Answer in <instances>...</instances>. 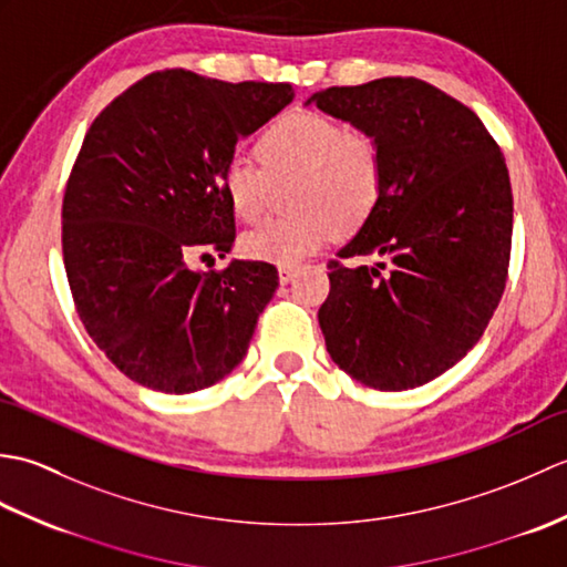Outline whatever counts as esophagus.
<instances>
[{
  "mask_svg": "<svg viewBox=\"0 0 567 567\" xmlns=\"http://www.w3.org/2000/svg\"><path fill=\"white\" fill-rule=\"evenodd\" d=\"M297 272H299V268H295V265H280V268H277V275H280V282L282 285L292 282Z\"/></svg>",
  "mask_w": 567,
  "mask_h": 567,
  "instance_id": "obj_1",
  "label": "esophagus"
}]
</instances>
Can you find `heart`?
<instances>
[{
  "mask_svg": "<svg viewBox=\"0 0 567 567\" xmlns=\"http://www.w3.org/2000/svg\"><path fill=\"white\" fill-rule=\"evenodd\" d=\"M260 167L231 163L224 195L234 216L258 224L268 214L272 187L290 189L287 219L265 224L244 238L252 260L297 265L329 244L333 234H353L380 207L384 153L370 131L348 128L327 114L299 112L275 122L256 143Z\"/></svg>",
  "mask_w": 567,
  "mask_h": 567,
  "instance_id": "obj_1",
  "label": "heart"
}]
</instances>
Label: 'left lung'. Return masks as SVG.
Here are the masks:
<instances>
[{"mask_svg":"<svg viewBox=\"0 0 567 567\" xmlns=\"http://www.w3.org/2000/svg\"><path fill=\"white\" fill-rule=\"evenodd\" d=\"M309 102L370 131L384 153L380 207L329 262L327 351L372 390L421 388L480 341L507 285V163L477 114L424 80L329 87Z\"/></svg>","mask_w":567,"mask_h":567,"instance_id":"obj_1","label":"left lung"}]
</instances>
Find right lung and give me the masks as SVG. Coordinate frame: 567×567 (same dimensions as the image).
<instances>
[{"instance_id": "right-lung-1", "label": "right lung", "mask_w": 567, "mask_h": 567, "mask_svg": "<svg viewBox=\"0 0 567 567\" xmlns=\"http://www.w3.org/2000/svg\"><path fill=\"white\" fill-rule=\"evenodd\" d=\"M295 100L287 82L151 72L84 134L63 197V260L100 351L143 388L189 394L226 378L280 277L262 260L189 270L236 238L224 173L236 143Z\"/></svg>"}]
</instances>
